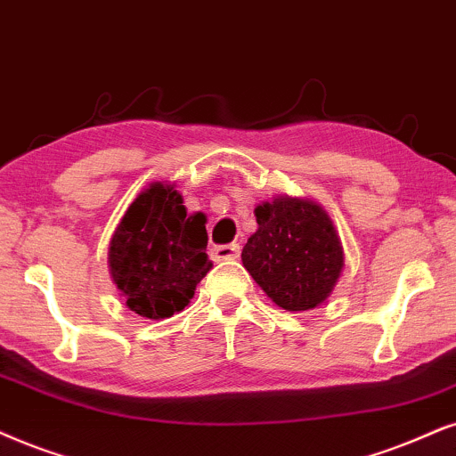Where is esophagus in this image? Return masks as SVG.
<instances>
[{
	"label": "esophagus",
	"instance_id": "1",
	"mask_svg": "<svg viewBox=\"0 0 456 456\" xmlns=\"http://www.w3.org/2000/svg\"><path fill=\"white\" fill-rule=\"evenodd\" d=\"M216 261H233V258L240 256V244H224V246H216L212 250Z\"/></svg>",
	"mask_w": 456,
	"mask_h": 456
}]
</instances>
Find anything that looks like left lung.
<instances>
[{"label":"left lung","instance_id":"left-lung-1","mask_svg":"<svg viewBox=\"0 0 456 456\" xmlns=\"http://www.w3.org/2000/svg\"><path fill=\"white\" fill-rule=\"evenodd\" d=\"M256 232L241 263L263 292L286 311H309L332 295L345 267L341 238L318 201L275 195L255 208Z\"/></svg>","mask_w":456,"mask_h":456}]
</instances>
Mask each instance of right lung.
Here are the masks:
<instances>
[{
    "mask_svg": "<svg viewBox=\"0 0 456 456\" xmlns=\"http://www.w3.org/2000/svg\"><path fill=\"white\" fill-rule=\"evenodd\" d=\"M206 246V215H187L176 183L142 189L109 241V273L126 307L147 320L185 309L212 269Z\"/></svg>",
    "mask_w": 456,
    "mask_h": 456,
    "instance_id": "right-lung-1",
    "label": "right lung"
}]
</instances>
